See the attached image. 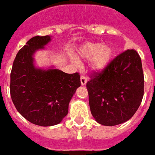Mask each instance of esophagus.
I'll return each mask as SVG.
<instances>
[{"instance_id": "esophagus-1", "label": "esophagus", "mask_w": 155, "mask_h": 155, "mask_svg": "<svg viewBox=\"0 0 155 155\" xmlns=\"http://www.w3.org/2000/svg\"><path fill=\"white\" fill-rule=\"evenodd\" d=\"M86 82H87V79L85 76H81V85H86Z\"/></svg>"}]
</instances>
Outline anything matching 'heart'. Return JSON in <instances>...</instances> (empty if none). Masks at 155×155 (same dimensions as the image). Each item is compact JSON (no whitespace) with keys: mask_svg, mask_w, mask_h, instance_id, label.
<instances>
[{"mask_svg":"<svg viewBox=\"0 0 155 155\" xmlns=\"http://www.w3.org/2000/svg\"><path fill=\"white\" fill-rule=\"evenodd\" d=\"M114 54V48L109 44L88 43L80 48L78 56L85 60H91V70L95 73H101L109 66Z\"/></svg>","mask_w":155,"mask_h":155,"instance_id":"heart-1","label":"heart"}]
</instances>
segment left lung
I'll return each mask as SVG.
<instances>
[{
  "mask_svg": "<svg viewBox=\"0 0 155 155\" xmlns=\"http://www.w3.org/2000/svg\"><path fill=\"white\" fill-rule=\"evenodd\" d=\"M143 84L138 53L127 49L117 56L102 73H96L86 84L93 117L103 126L128 121L141 104Z\"/></svg>",
  "mask_w": 155,
  "mask_h": 155,
  "instance_id": "left-lung-1",
  "label": "left lung"
}]
</instances>
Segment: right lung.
Segmentation results:
<instances>
[{
  "label": "right lung",
  "instance_id": "right-lung-1",
  "mask_svg": "<svg viewBox=\"0 0 155 155\" xmlns=\"http://www.w3.org/2000/svg\"><path fill=\"white\" fill-rule=\"evenodd\" d=\"M52 37L36 36L18 51L11 73L12 102L24 118L35 125H57L68 114L69 104L78 87V73L67 74L55 69L36 66L34 55L51 42Z\"/></svg>",
  "mask_w": 155,
  "mask_h": 155
}]
</instances>
